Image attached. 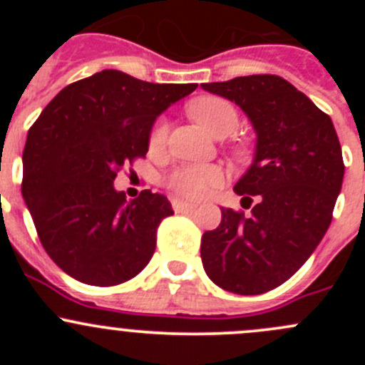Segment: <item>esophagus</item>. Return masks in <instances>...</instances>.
<instances>
[{
    "instance_id": "1",
    "label": "esophagus",
    "mask_w": 365,
    "mask_h": 365,
    "mask_svg": "<svg viewBox=\"0 0 365 365\" xmlns=\"http://www.w3.org/2000/svg\"><path fill=\"white\" fill-rule=\"evenodd\" d=\"M171 205L175 212H187V210L196 208V205L194 203H189V201H183V200H176V197L171 201Z\"/></svg>"
}]
</instances>
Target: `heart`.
Wrapping results in <instances>:
<instances>
[{
	"label": "heart",
	"mask_w": 365,
	"mask_h": 365,
	"mask_svg": "<svg viewBox=\"0 0 365 365\" xmlns=\"http://www.w3.org/2000/svg\"><path fill=\"white\" fill-rule=\"evenodd\" d=\"M189 114L197 125L215 138H226L237 128L238 113L230 101L220 97H200L189 104ZM168 135V123L159 120L150 134V146L159 148ZM224 182L222 169L217 165H182L168 176V185L187 197H203L219 189Z\"/></svg>",
	"instance_id": "heart-1"
}]
</instances>
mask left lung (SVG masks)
I'll list each match as a JSON object with an SVG mask.
<instances>
[{
    "mask_svg": "<svg viewBox=\"0 0 365 365\" xmlns=\"http://www.w3.org/2000/svg\"><path fill=\"white\" fill-rule=\"evenodd\" d=\"M201 88L235 102L257 135L251 168L235 185L251 215L220 208L219 227L201 238L205 272L226 292L267 293L309 259L332 222L344 176L339 138L329 114L279 76Z\"/></svg>",
    "mask_w": 365,
    "mask_h": 365,
    "instance_id": "obj_1",
    "label": "left lung"
}]
</instances>
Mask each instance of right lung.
<instances>
[{
    "mask_svg": "<svg viewBox=\"0 0 365 365\" xmlns=\"http://www.w3.org/2000/svg\"><path fill=\"white\" fill-rule=\"evenodd\" d=\"M196 88L102 70L63 88L31 125L23 197L43 249L70 277L114 286L150 263L171 203L152 190L127 201L113 182L146 155L157 116Z\"/></svg>",
    "mask_w": 365,
    "mask_h": 365,
    "instance_id": "add662e5",
    "label": "right lung"
}]
</instances>
